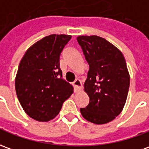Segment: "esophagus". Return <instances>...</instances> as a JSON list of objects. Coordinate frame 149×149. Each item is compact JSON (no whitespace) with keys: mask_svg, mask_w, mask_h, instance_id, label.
Segmentation results:
<instances>
[{"mask_svg":"<svg viewBox=\"0 0 149 149\" xmlns=\"http://www.w3.org/2000/svg\"><path fill=\"white\" fill-rule=\"evenodd\" d=\"M73 85H74V87L75 88V91H79V90H80L81 88H82V83H81V81L79 79H75V81L73 83Z\"/></svg>","mask_w":149,"mask_h":149,"instance_id":"obj_1","label":"esophagus"}]
</instances>
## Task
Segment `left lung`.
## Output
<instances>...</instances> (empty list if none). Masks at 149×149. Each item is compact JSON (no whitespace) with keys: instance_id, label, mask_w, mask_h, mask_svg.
<instances>
[{"instance_id":"8db88e82","label":"left lung","mask_w":149,"mask_h":149,"mask_svg":"<svg viewBox=\"0 0 149 149\" xmlns=\"http://www.w3.org/2000/svg\"><path fill=\"white\" fill-rule=\"evenodd\" d=\"M77 41L89 65L84 91L90 100L81 114L92 123H108L119 115L127 98L130 74L123 54L97 36H80Z\"/></svg>"}]
</instances>
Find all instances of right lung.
Returning a JSON list of instances; mask_svg holds the SVG:
<instances>
[{"label": "right lung", "mask_w": 149, "mask_h": 149, "mask_svg": "<svg viewBox=\"0 0 149 149\" xmlns=\"http://www.w3.org/2000/svg\"><path fill=\"white\" fill-rule=\"evenodd\" d=\"M71 39L68 35H50L32 45L19 63L15 90L25 113L39 122H48L59 113L73 93V86L62 79L60 55Z\"/></svg>", "instance_id": "1"}]
</instances>
